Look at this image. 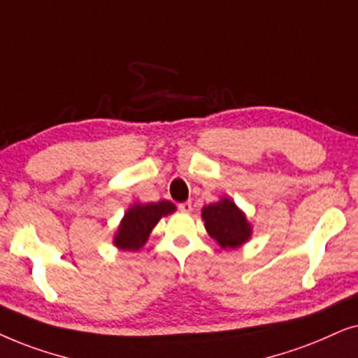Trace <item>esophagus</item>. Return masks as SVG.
<instances>
[{
  "label": "esophagus",
  "mask_w": 358,
  "mask_h": 358,
  "mask_svg": "<svg viewBox=\"0 0 358 358\" xmlns=\"http://www.w3.org/2000/svg\"><path fill=\"white\" fill-rule=\"evenodd\" d=\"M178 209L182 213H189L193 209V204H192V201H185V203H180L178 204Z\"/></svg>",
  "instance_id": "1"
}]
</instances>
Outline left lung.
<instances>
[{
	"mask_svg": "<svg viewBox=\"0 0 358 358\" xmlns=\"http://www.w3.org/2000/svg\"><path fill=\"white\" fill-rule=\"evenodd\" d=\"M201 217L209 236L222 249H236L250 237V224L231 199L222 198L221 201L204 206Z\"/></svg>",
	"mask_w": 358,
	"mask_h": 358,
	"instance_id": "8db88e82",
	"label": "left lung"
}]
</instances>
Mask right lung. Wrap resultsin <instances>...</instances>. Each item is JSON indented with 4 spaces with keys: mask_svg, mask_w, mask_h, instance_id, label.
Here are the masks:
<instances>
[{
    "mask_svg": "<svg viewBox=\"0 0 358 358\" xmlns=\"http://www.w3.org/2000/svg\"><path fill=\"white\" fill-rule=\"evenodd\" d=\"M173 211L175 204L165 199L159 203L134 204L124 214L117 234L114 237V244L122 250H139L160 217Z\"/></svg>",
    "mask_w": 358,
    "mask_h": 358,
    "instance_id": "right-lung-1",
    "label": "right lung"
}]
</instances>
